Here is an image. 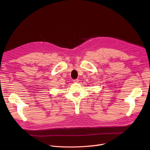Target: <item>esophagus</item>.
Here are the masks:
<instances>
[{"label": "esophagus", "instance_id": "obj_1", "mask_svg": "<svg viewBox=\"0 0 150 150\" xmlns=\"http://www.w3.org/2000/svg\"><path fill=\"white\" fill-rule=\"evenodd\" d=\"M73 81H74V83H78V81H79V80H78V79H76V80H74Z\"/></svg>", "mask_w": 150, "mask_h": 150}]
</instances>
